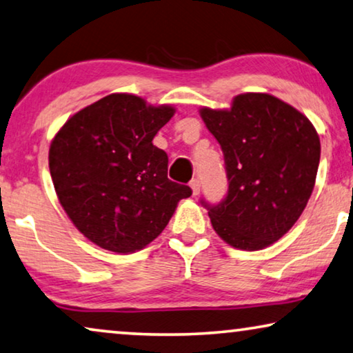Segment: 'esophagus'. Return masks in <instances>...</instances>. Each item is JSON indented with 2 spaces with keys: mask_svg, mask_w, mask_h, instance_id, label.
Here are the masks:
<instances>
[{
  "mask_svg": "<svg viewBox=\"0 0 353 353\" xmlns=\"http://www.w3.org/2000/svg\"><path fill=\"white\" fill-rule=\"evenodd\" d=\"M190 188L193 192V196H196V194L199 193V188H201V182H199L198 179H193V181L190 182Z\"/></svg>",
  "mask_w": 353,
  "mask_h": 353,
  "instance_id": "esophagus-1",
  "label": "esophagus"
}]
</instances>
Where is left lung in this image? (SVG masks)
I'll return each instance as SVG.
<instances>
[{"instance_id":"left-lung-1","label":"left lung","mask_w":353,"mask_h":353,"mask_svg":"<svg viewBox=\"0 0 353 353\" xmlns=\"http://www.w3.org/2000/svg\"><path fill=\"white\" fill-rule=\"evenodd\" d=\"M199 115L223 150L228 194L210 223L234 249L260 250L290 230L311 198L320 139L306 115L268 93H243L230 109Z\"/></svg>"}]
</instances>
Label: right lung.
Segmentation results:
<instances>
[{
    "label": "right lung",
    "instance_id": "right-lung-1",
    "mask_svg": "<svg viewBox=\"0 0 353 353\" xmlns=\"http://www.w3.org/2000/svg\"><path fill=\"white\" fill-rule=\"evenodd\" d=\"M174 112L170 104L112 93L68 119L52 139L49 170L61 208L101 249H143L192 194L168 179L166 152L152 144Z\"/></svg>",
    "mask_w": 353,
    "mask_h": 353
}]
</instances>
